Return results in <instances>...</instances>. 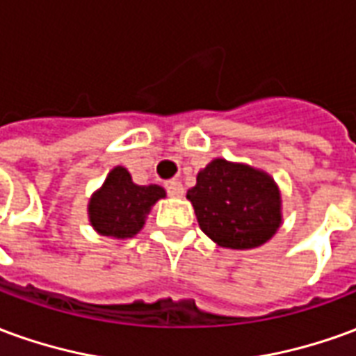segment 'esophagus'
Instances as JSON below:
<instances>
[{
  "label": "esophagus",
  "instance_id": "esophagus-1",
  "mask_svg": "<svg viewBox=\"0 0 356 356\" xmlns=\"http://www.w3.org/2000/svg\"><path fill=\"white\" fill-rule=\"evenodd\" d=\"M168 194H170L171 198H183V194H185V188L181 183H171L168 186Z\"/></svg>",
  "mask_w": 356,
  "mask_h": 356
}]
</instances>
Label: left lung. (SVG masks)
Returning <instances> with one entry per match:
<instances>
[{"mask_svg":"<svg viewBox=\"0 0 356 356\" xmlns=\"http://www.w3.org/2000/svg\"><path fill=\"white\" fill-rule=\"evenodd\" d=\"M198 225L229 250H254L273 238L282 225V194L267 171L213 158L186 191Z\"/></svg>","mask_w":356,"mask_h":356,"instance_id":"obj_1","label":"left lung"}]
</instances>
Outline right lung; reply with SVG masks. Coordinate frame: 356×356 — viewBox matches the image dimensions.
<instances>
[{
  "mask_svg": "<svg viewBox=\"0 0 356 356\" xmlns=\"http://www.w3.org/2000/svg\"><path fill=\"white\" fill-rule=\"evenodd\" d=\"M162 198H165L162 186L137 185L124 165H116L89 198V223L106 238H133L147 223L152 206Z\"/></svg>",
  "mask_w": 356,
  "mask_h": 356,
  "instance_id": "right-lung-1",
  "label": "right lung"
}]
</instances>
